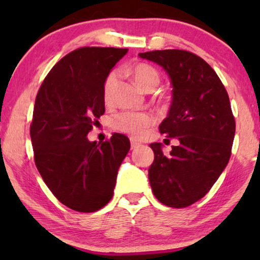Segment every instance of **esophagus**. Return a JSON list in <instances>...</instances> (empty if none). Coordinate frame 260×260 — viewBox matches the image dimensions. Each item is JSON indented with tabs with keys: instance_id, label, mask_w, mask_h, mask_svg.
<instances>
[{
	"instance_id": "esophagus-1",
	"label": "esophagus",
	"mask_w": 260,
	"mask_h": 260,
	"mask_svg": "<svg viewBox=\"0 0 260 260\" xmlns=\"http://www.w3.org/2000/svg\"><path fill=\"white\" fill-rule=\"evenodd\" d=\"M130 143H131V149H136L141 145L140 142H137L136 140H134V138H130Z\"/></svg>"
}]
</instances>
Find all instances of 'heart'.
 Masks as SVG:
<instances>
[{
    "label": "heart",
    "instance_id": "b5f03b06",
    "mask_svg": "<svg viewBox=\"0 0 260 260\" xmlns=\"http://www.w3.org/2000/svg\"><path fill=\"white\" fill-rule=\"evenodd\" d=\"M131 74H133L135 81L143 91L150 92L159 84V73L158 71L148 63H136L131 67ZM117 80H118V73L112 71L105 78L104 85H103V97L106 102L110 101L115 90ZM155 119L150 113L147 112H133L125 111L115 116L113 118V126L115 129L122 133L129 134L135 138H142L148 133L149 127L154 124Z\"/></svg>",
    "mask_w": 260,
    "mask_h": 260
}]
</instances>
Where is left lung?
I'll return each instance as SVG.
<instances>
[{"label": "left lung", "instance_id": "1", "mask_svg": "<svg viewBox=\"0 0 260 260\" xmlns=\"http://www.w3.org/2000/svg\"><path fill=\"white\" fill-rule=\"evenodd\" d=\"M138 55L168 73L173 99L159 133L180 142L168 155L161 143L150 144L155 158L149 182L163 205L187 207L208 193L230 161L236 122L229 94L214 70L193 53L165 49Z\"/></svg>", "mask_w": 260, "mask_h": 260}]
</instances>
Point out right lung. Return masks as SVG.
Instances as JSON below:
<instances>
[{"instance_id":"obj_1","label":"right lung","mask_w":260,"mask_h":260,"mask_svg":"<svg viewBox=\"0 0 260 260\" xmlns=\"http://www.w3.org/2000/svg\"><path fill=\"white\" fill-rule=\"evenodd\" d=\"M126 48L81 47L53 66L35 99L30 138L34 159L54 197L90 213L111 200L130 141L113 134L90 142L87 134L105 112L103 85Z\"/></svg>"}]
</instances>
